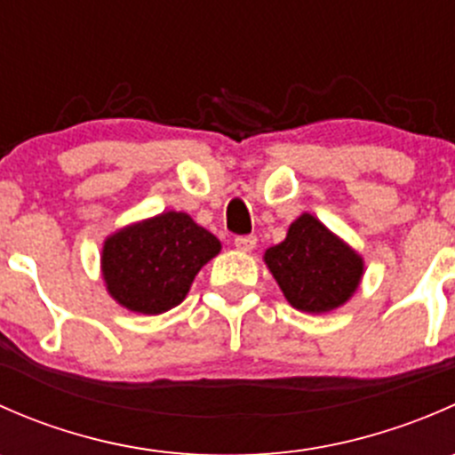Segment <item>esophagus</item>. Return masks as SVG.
I'll return each instance as SVG.
<instances>
[{
  "mask_svg": "<svg viewBox=\"0 0 455 455\" xmlns=\"http://www.w3.org/2000/svg\"><path fill=\"white\" fill-rule=\"evenodd\" d=\"M255 244H257V237L255 235H237L235 237V246L240 251H244V253L253 251Z\"/></svg>",
  "mask_w": 455,
  "mask_h": 455,
  "instance_id": "esophagus-1",
  "label": "esophagus"
}]
</instances>
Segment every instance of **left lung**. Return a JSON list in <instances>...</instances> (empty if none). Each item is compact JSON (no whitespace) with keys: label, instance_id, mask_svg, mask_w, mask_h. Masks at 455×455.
Instances as JSON below:
<instances>
[{"label":"left lung","instance_id":"left-lung-1","mask_svg":"<svg viewBox=\"0 0 455 455\" xmlns=\"http://www.w3.org/2000/svg\"><path fill=\"white\" fill-rule=\"evenodd\" d=\"M264 259L283 297L304 313L341 306L363 275V259L308 213L291 224L286 240L270 246Z\"/></svg>","mask_w":455,"mask_h":455}]
</instances>
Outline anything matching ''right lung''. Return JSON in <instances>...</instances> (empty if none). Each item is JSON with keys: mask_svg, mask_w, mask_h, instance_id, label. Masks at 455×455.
I'll use <instances>...</instances> for the list:
<instances>
[{"mask_svg": "<svg viewBox=\"0 0 455 455\" xmlns=\"http://www.w3.org/2000/svg\"><path fill=\"white\" fill-rule=\"evenodd\" d=\"M218 253L213 233L187 213L167 211L105 242L103 277L127 310L160 315L185 299L198 270Z\"/></svg>", "mask_w": 455, "mask_h": 455, "instance_id": "obj_1", "label": "right lung"}]
</instances>
